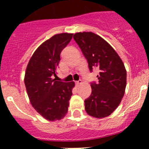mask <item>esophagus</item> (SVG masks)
I'll return each instance as SVG.
<instances>
[{"label":"esophagus","mask_w":149,"mask_h":149,"mask_svg":"<svg viewBox=\"0 0 149 149\" xmlns=\"http://www.w3.org/2000/svg\"><path fill=\"white\" fill-rule=\"evenodd\" d=\"M81 83H82V81H81V80H79V81H76L75 84H76V85H77V86H80V85H81Z\"/></svg>","instance_id":"1"}]
</instances>
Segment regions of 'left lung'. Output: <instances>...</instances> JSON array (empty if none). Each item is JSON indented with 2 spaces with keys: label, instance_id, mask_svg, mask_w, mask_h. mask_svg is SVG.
<instances>
[{
  "label": "left lung",
  "instance_id": "obj_1",
  "mask_svg": "<svg viewBox=\"0 0 149 149\" xmlns=\"http://www.w3.org/2000/svg\"><path fill=\"white\" fill-rule=\"evenodd\" d=\"M74 39L82 51L89 64L99 70L98 83H91L92 93L85 102V110L91 116L104 118L118 107L126 87V73L124 63L108 42L92 32L77 33Z\"/></svg>",
  "mask_w": 149,
  "mask_h": 149
}]
</instances>
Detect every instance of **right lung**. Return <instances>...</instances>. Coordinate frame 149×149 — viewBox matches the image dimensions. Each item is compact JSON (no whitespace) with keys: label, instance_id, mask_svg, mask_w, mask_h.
I'll use <instances>...</instances> for the list:
<instances>
[{"label":"right lung","instance_id":"right-lung-1","mask_svg":"<svg viewBox=\"0 0 149 149\" xmlns=\"http://www.w3.org/2000/svg\"><path fill=\"white\" fill-rule=\"evenodd\" d=\"M73 33H60L46 40L36 50L26 68L24 84L30 103L48 121L60 120L68 112L74 83L54 79L60 54Z\"/></svg>","mask_w":149,"mask_h":149}]
</instances>
